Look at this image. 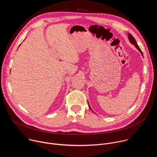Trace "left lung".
I'll return each instance as SVG.
<instances>
[{"mask_svg":"<svg viewBox=\"0 0 157 157\" xmlns=\"http://www.w3.org/2000/svg\"><path fill=\"white\" fill-rule=\"evenodd\" d=\"M128 39H129V41H130V43H132V44H134V45L136 46V47L140 52V53H142V56H143V53H142V50H140V47H139V45L137 44V42H136V39L133 38V36L130 34V33H128Z\"/></svg>","mask_w":157,"mask_h":157,"instance_id":"obj_1","label":"left lung"}]
</instances>
